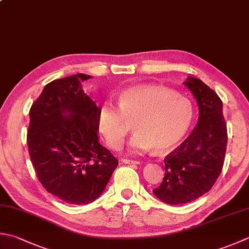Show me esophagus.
<instances>
[{
  "label": "esophagus",
  "instance_id": "esophagus-1",
  "mask_svg": "<svg viewBox=\"0 0 249 249\" xmlns=\"http://www.w3.org/2000/svg\"><path fill=\"white\" fill-rule=\"evenodd\" d=\"M122 162H123L124 164H133V165H137V164L140 163L139 160H127V159H123V160H122Z\"/></svg>",
  "mask_w": 249,
  "mask_h": 249
}]
</instances>
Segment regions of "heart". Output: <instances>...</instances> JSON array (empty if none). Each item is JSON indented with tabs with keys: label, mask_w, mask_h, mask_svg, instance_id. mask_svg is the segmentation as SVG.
I'll use <instances>...</instances> for the list:
<instances>
[{
	"label": "heart",
	"mask_w": 249,
	"mask_h": 249,
	"mask_svg": "<svg viewBox=\"0 0 249 249\" xmlns=\"http://www.w3.org/2000/svg\"><path fill=\"white\" fill-rule=\"evenodd\" d=\"M119 108L110 101L102 104L97 113V126L110 148L121 149L134 122L135 135L128 142L133 154L153 147L162 152L183 139L193 120V107L186 97L158 85H137L118 94Z\"/></svg>",
	"instance_id": "b5f03b06"
}]
</instances>
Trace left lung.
<instances>
[{
	"label": "left lung",
	"mask_w": 249,
	"mask_h": 249,
	"mask_svg": "<svg viewBox=\"0 0 249 249\" xmlns=\"http://www.w3.org/2000/svg\"><path fill=\"white\" fill-rule=\"evenodd\" d=\"M198 106V121L191 135L164 159L165 176L153 190L160 201L177 205L202 196L220 175L227 150V124L222 101L196 77L184 82Z\"/></svg>",
	"instance_id": "left-lung-1"
}]
</instances>
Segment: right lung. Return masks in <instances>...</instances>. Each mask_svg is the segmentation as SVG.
Wrapping results in <instances>:
<instances>
[{
	"label": "right lung",
	"mask_w": 249,
	"mask_h": 249,
	"mask_svg": "<svg viewBox=\"0 0 249 249\" xmlns=\"http://www.w3.org/2000/svg\"><path fill=\"white\" fill-rule=\"evenodd\" d=\"M90 75L74 74L44 87L33 102L27 143L47 192L73 205L98 197L119 162L98 142L99 107L82 89Z\"/></svg>",
	"instance_id": "obj_1"
}]
</instances>
